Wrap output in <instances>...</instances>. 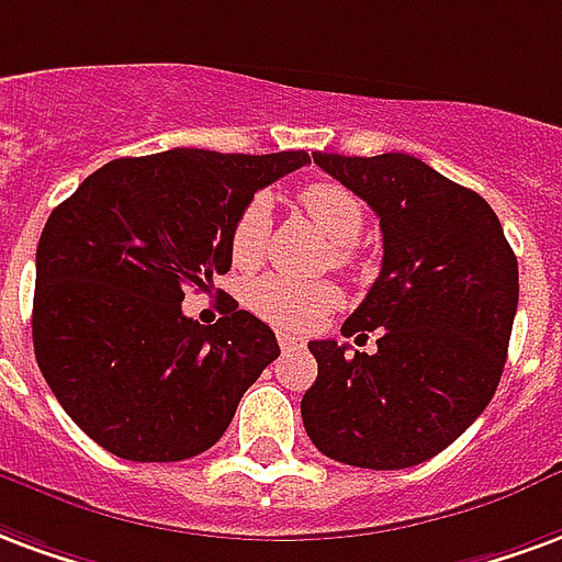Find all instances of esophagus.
I'll list each match as a JSON object with an SVG mask.
<instances>
[{
    "label": "esophagus",
    "mask_w": 562,
    "mask_h": 562,
    "mask_svg": "<svg viewBox=\"0 0 562 562\" xmlns=\"http://www.w3.org/2000/svg\"><path fill=\"white\" fill-rule=\"evenodd\" d=\"M277 342H280L282 351H292V348H303V339L292 336L289 330H277Z\"/></svg>",
    "instance_id": "1"
}]
</instances>
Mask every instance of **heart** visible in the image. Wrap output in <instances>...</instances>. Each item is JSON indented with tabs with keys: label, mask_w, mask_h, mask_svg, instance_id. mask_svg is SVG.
<instances>
[{
	"label": "heart",
	"mask_w": 562,
	"mask_h": 562,
	"mask_svg": "<svg viewBox=\"0 0 562 562\" xmlns=\"http://www.w3.org/2000/svg\"><path fill=\"white\" fill-rule=\"evenodd\" d=\"M303 214L322 228L327 238L334 240V256L339 265H348L355 259V240L363 232V202L342 184L334 181H315L301 190ZM270 226V205L265 196H252L240 207L235 217L232 235H228V249L235 268H256L265 256ZM342 301V294L334 282H297L280 273H268L247 285L244 303L249 313L270 324H280L289 330H310L330 315Z\"/></svg>",
	"instance_id": "obj_1"
}]
</instances>
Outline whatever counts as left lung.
I'll return each mask as SVG.
<instances>
[{
  "label": "left lung",
  "instance_id": "8db88e82",
  "mask_svg": "<svg viewBox=\"0 0 562 562\" xmlns=\"http://www.w3.org/2000/svg\"><path fill=\"white\" fill-rule=\"evenodd\" d=\"M313 160L375 211L384 259L342 324L345 336L381 330L378 351L310 342L318 378L301 402L303 426L327 459L414 468L492 402L518 310V259L480 193L411 154Z\"/></svg>",
  "mask_w": 562,
  "mask_h": 562
}]
</instances>
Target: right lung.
Wrapping results in <instances>:
<instances>
[{
    "mask_svg": "<svg viewBox=\"0 0 562 562\" xmlns=\"http://www.w3.org/2000/svg\"><path fill=\"white\" fill-rule=\"evenodd\" d=\"M303 164L306 151L119 157L49 214L32 342L59 405L103 450L127 461L211 450L280 357L273 330L235 301L207 327L181 301L232 268L228 235L256 190Z\"/></svg>",
    "mask_w": 562,
    "mask_h": 562,
    "instance_id": "1",
    "label": "right lung"
}]
</instances>
